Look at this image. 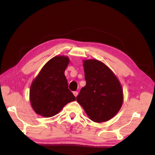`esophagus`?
Returning <instances> with one entry per match:
<instances>
[{"label":"esophagus","instance_id":"esophagus-1","mask_svg":"<svg viewBox=\"0 0 155 155\" xmlns=\"http://www.w3.org/2000/svg\"><path fill=\"white\" fill-rule=\"evenodd\" d=\"M73 94H74V95L75 96V97H76V96L78 95V92L77 91H75V92H73Z\"/></svg>","mask_w":155,"mask_h":155}]
</instances>
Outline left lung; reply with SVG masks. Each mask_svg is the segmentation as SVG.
<instances>
[{"instance_id": "1", "label": "left lung", "mask_w": 155, "mask_h": 155, "mask_svg": "<svg viewBox=\"0 0 155 155\" xmlns=\"http://www.w3.org/2000/svg\"><path fill=\"white\" fill-rule=\"evenodd\" d=\"M86 85L76 97L92 121H107L118 113L123 104V89L118 78L97 59L83 60Z\"/></svg>"}]
</instances>
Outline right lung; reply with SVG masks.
Segmentation results:
<instances>
[{
  "label": "right lung",
  "instance_id": "1",
  "mask_svg": "<svg viewBox=\"0 0 155 155\" xmlns=\"http://www.w3.org/2000/svg\"><path fill=\"white\" fill-rule=\"evenodd\" d=\"M69 61L67 56H55L44 65L33 80L30 101L36 114L50 118L58 114L68 103L76 100L64 76Z\"/></svg>",
  "mask_w": 155,
  "mask_h": 155
}]
</instances>
